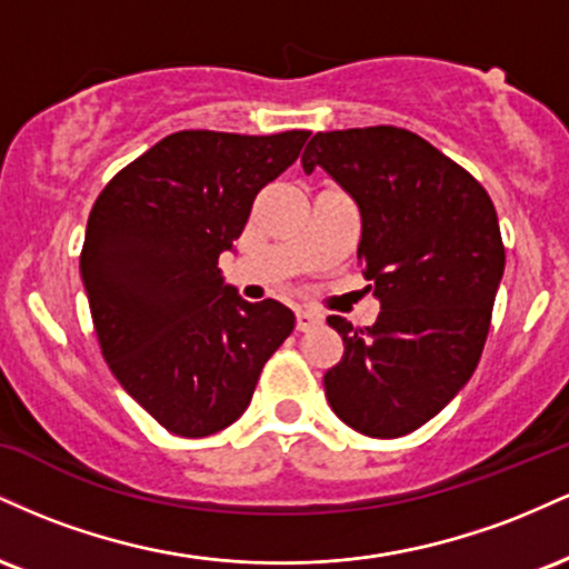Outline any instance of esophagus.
Listing matches in <instances>:
<instances>
[{"instance_id":"esophagus-1","label":"esophagus","mask_w":569,"mask_h":569,"mask_svg":"<svg viewBox=\"0 0 569 569\" xmlns=\"http://www.w3.org/2000/svg\"><path fill=\"white\" fill-rule=\"evenodd\" d=\"M316 326H321V316L310 310H297V331H312Z\"/></svg>"}]
</instances>
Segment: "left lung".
Returning a JSON list of instances; mask_svg holds the SVG:
<instances>
[{"label": "left lung", "instance_id": "obj_1", "mask_svg": "<svg viewBox=\"0 0 569 569\" xmlns=\"http://www.w3.org/2000/svg\"><path fill=\"white\" fill-rule=\"evenodd\" d=\"M321 166L361 208L358 262L380 316L329 326L345 356L323 375L329 407L371 439L426 426L471 380L485 350L506 248L487 189L433 143L393 126L316 133Z\"/></svg>", "mask_w": 569, "mask_h": 569}]
</instances>
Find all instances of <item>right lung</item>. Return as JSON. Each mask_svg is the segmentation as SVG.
<instances>
[{"instance_id": "right-lung-1", "label": "right lung", "mask_w": 569, "mask_h": 569, "mask_svg": "<svg viewBox=\"0 0 569 569\" xmlns=\"http://www.w3.org/2000/svg\"><path fill=\"white\" fill-rule=\"evenodd\" d=\"M307 136L179 130L122 168L90 211L80 272L103 361L173 436L232 426L293 331L289 307L224 286L219 253Z\"/></svg>"}]
</instances>
